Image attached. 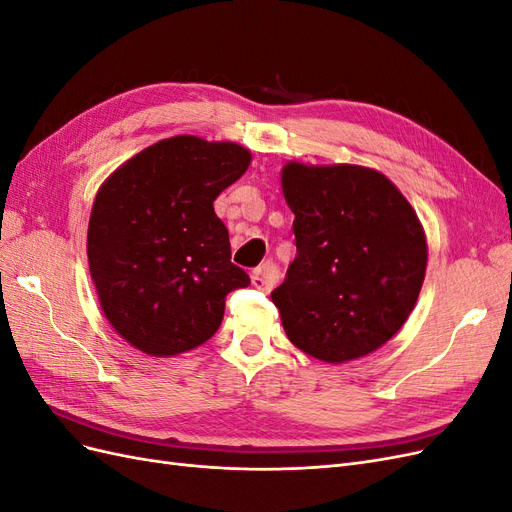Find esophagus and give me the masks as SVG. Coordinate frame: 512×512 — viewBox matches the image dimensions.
Instances as JSON below:
<instances>
[{
  "label": "esophagus",
  "mask_w": 512,
  "mask_h": 512,
  "mask_svg": "<svg viewBox=\"0 0 512 512\" xmlns=\"http://www.w3.org/2000/svg\"><path fill=\"white\" fill-rule=\"evenodd\" d=\"M277 277H280V271H277L275 262L267 260V262H262V265L252 273V284H254V288H258V290L269 292V290L275 286Z\"/></svg>",
  "instance_id": "obj_1"
}]
</instances>
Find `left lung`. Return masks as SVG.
I'll return each mask as SVG.
<instances>
[{
    "label": "left lung",
    "instance_id": "1",
    "mask_svg": "<svg viewBox=\"0 0 512 512\" xmlns=\"http://www.w3.org/2000/svg\"><path fill=\"white\" fill-rule=\"evenodd\" d=\"M282 192L297 258L271 292L290 342L324 363L367 356L404 327L421 292V220L374 168L290 160Z\"/></svg>",
    "mask_w": 512,
    "mask_h": 512
}]
</instances>
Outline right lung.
Returning <instances> with one entry per match:
<instances>
[{
    "mask_svg": "<svg viewBox=\"0 0 512 512\" xmlns=\"http://www.w3.org/2000/svg\"><path fill=\"white\" fill-rule=\"evenodd\" d=\"M252 162L230 141L179 134L106 177L87 228L91 282L111 327L149 356H177L220 329L226 294L250 286L230 262L213 200Z\"/></svg>",
    "mask_w": 512,
    "mask_h": 512,
    "instance_id": "obj_1",
    "label": "right lung"
}]
</instances>
